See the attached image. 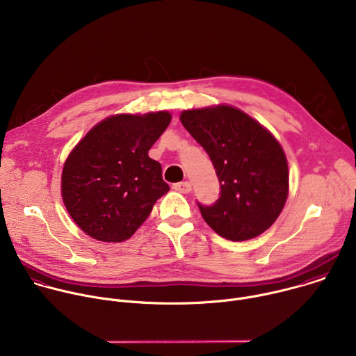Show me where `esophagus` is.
Segmentation results:
<instances>
[{
  "label": "esophagus",
  "mask_w": 356,
  "mask_h": 356,
  "mask_svg": "<svg viewBox=\"0 0 356 356\" xmlns=\"http://www.w3.org/2000/svg\"><path fill=\"white\" fill-rule=\"evenodd\" d=\"M173 188L180 193H190L191 191V183L190 181H180L173 184Z\"/></svg>",
  "instance_id": "esophagus-1"
}]
</instances>
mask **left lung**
<instances>
[{
  "label": "left lung",
  "mask_w": 356,
  "mask_h": 356,
  "mask_svg": "<svg viewBox=\"0 0 356 356\" xmlns=\"http://www.w3.org/2000/svg\"><path fill=\"white\" fill-rule=\"evenodd\" d=\"M180 121L204 147L220 180V197L213 206L197 202L204 221L235 242L265 232L289 194L287 159L276 138L229 106L187 110Z\"/></svg>",
  "instance_id": "1"
}]
</instances>
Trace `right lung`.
Instances as JSON below:
<instances>
[{
    "mask_svg": "<svg viewBox=\"0 0 356 356\" xmlns=\"http://www.w3.org/2000/svg\"><path fill=\"white\" fill-rule=\"evenodd\" d=\"M170 120L168 111L108 117L70 152L62 172V197L87 235L103 242L128 239L169 191L161 163L147 152Z\"/></svg>",
    "mask_w": 356,
    "mask_h": 356,
    "instance_id": "right-lung-1",
    "label": "right lung"
}]
</instances>
